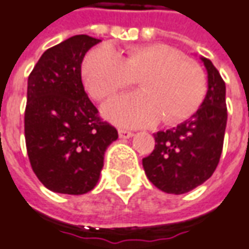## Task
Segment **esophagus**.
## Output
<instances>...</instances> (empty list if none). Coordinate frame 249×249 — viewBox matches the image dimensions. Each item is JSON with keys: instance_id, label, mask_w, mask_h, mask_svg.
<instances>
[{"instance_id": "1", "label": "esophagus", "mask_w": 249, "mask_h": 249, "mask_svg": "<svg viewBox=\"0 0 249 249\" xmlns=\"http://www.w3.org/2000/svg\"><path fill=\"white\" fill-rule=\"evenodd\" d=\"M118 134H119L121 138H131L134 135V133L133 131H128V130H124V128H119L118 130Z\"/></svg>"}]
</instances>
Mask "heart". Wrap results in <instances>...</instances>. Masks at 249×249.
<instances>
[{
    "label": "heart",
    "instance_id": "b5f03b06",
    "mask_svg": "<svg viewBox=\"0 0 249 249\" xmlns=\"http://www.w3.org/2000/svg\"><path fill=\"white\" fill-rule=\"evenodd\" d=\"M82 77L96 100H106L140 80L142 92L119 96L103 109L108 119L131 127L152 126L161 118L165 124L186 121L206 93L199 65L167 44L135 46L124 58L111 46L95 47L84 59Z\"/></svg>",
    "mask_w": 249,
    "mask_h": 249
}]
</instances>
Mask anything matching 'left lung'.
Here are the masks:
<instances>
[{"mask_svg": "<svg viewBox=\"0 0 249 249\" xmlns=\"http://www.w3.org/2000/svg\"><path fill=\"white\" fill-rule=\"evenodd\" d=\"M206 97L195 114L167 131L154 134V150L142 159L147 179L168 194L188 193L215 171L224 146L226 111L225 81L207 58Z\"/></svg>", "mask_w": 249, "mask_h": 249, "instance_id": "8db88e82", "label": "left lung"}]
</instances>
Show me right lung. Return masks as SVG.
Here are the masks:
<instances>
[{"label": "right lung", "instance_id": "right-lung-1", "mask_svg": "<svg viewBox=\"0 0 249 249\" xmlns=\"http://www.w3.org/2000/svg\"><path fill=\"white\" fill-rule=\"evenodd\" d=\"M100 42L75 35L46 50L28 77L24 134L32 171L54 193L81 195L100 178L104 153L118 138L99 116L81 81V63Z\"/></svg>", "mask_w": 249, "mask_h": 249}]
</instances>
